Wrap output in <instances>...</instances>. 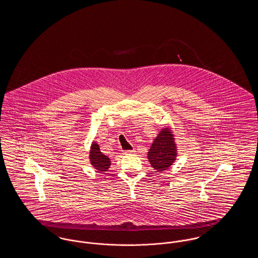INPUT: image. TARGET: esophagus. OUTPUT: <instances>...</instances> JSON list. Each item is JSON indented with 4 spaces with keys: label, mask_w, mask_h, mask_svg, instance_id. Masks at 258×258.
Instances as JSON below:
<instances>
[{
    "label": "esophagus",
    "mask_w": 258,
    "mask_h": 258,
    "mask_svg": "<svg viewBox=\"0 0 258 258\" xmlns=\"http://www.w3.org/2000/svg\"><path fill=\"white\" fill-rule=\"evenodd\" d=\"M135 152V150H126V151L123 152V154H124V155H131V154H134Z\"/></svg>",
    "instance_id": "34e87169"
}]
</instances>
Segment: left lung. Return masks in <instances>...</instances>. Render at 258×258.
I'll list each match as a JSON object with an SVG mask.
<instances>
[{
	"mask_svg": "<svg viewBox=\"0 0 258 258\" xmlns=\"http://www.w3.org/2000/svg\"><path fill=\"white\" fill-rule=\"evenodd\" d=\"M176 157V145L171 131L167 127L162 128L148 152V160L155 170L164 171L171 166Z\"/></svg>",
	"mask_w": 258,
	"mask_h": 258,
	"instance_id": "obj_1",
	"label": "left lung"
}]
</instances>
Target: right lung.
Returning a JSON list of instances; mask_svg holds the SVG:
<instances>
[{
	"label": "right lung",
	"instance_id": "obj_1",
	"mask_svg": "<svg viewBox=\"0 0 258 258\" xmlns=\"http://www.w3.org/2000/svg\"><path fill=\"white\" fill-rule=\"evenodd\" d=\"M91 164L99 172L106 171L110 166V160L107 156L103 155L97 143H93L90 151Z\"/></svg>",
	"mask_w": 258,
	"mask_h": 258
}]
</instances>
